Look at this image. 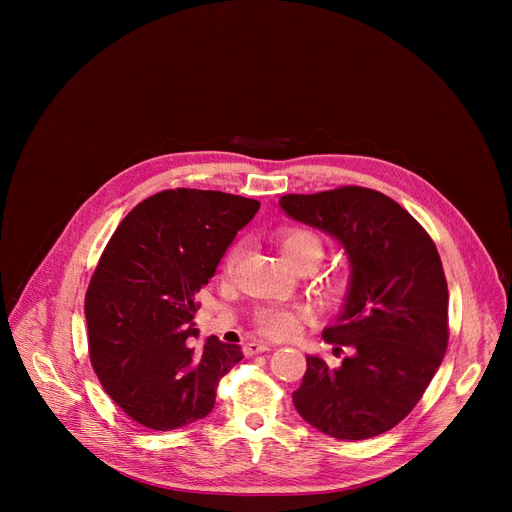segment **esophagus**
Here are the masks:
<instances>
[{"instance_id": "obj_1", "label": "esophagus", "mask_w": 512, "mask_h": 512, "mask_svg": "<svg viewBox=\"0 0 512 512\" xmlns=\"http://www.w3.org/2000/svg\"><path fill=\"white\" fill-rule=\"evenodd\" d=\"M267 350H271V344H265V342H247L245 348H243V352H245L247 356L259 354V352H267Z\"/></svg>"}]
</instances>
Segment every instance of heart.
<instances>
[{
    "label": "heart",
    "mask_w": 512,
    "mask_h": 512,
    "mask_svg": "<svg viewBox=\"0 0 512 512\" xmlns=\"http://www.w3.org/2000/svg\"><path fill=\"white\" fill-rule=\"evenodd\" d=\"M279 251L283 259L300 271H312L314 267L320 265L326 253V245L310 229L304 227H287L279 233ZM241 247H235L229 251L223 263L225 275H231L239 261H241ZM330 289H338V281L328 279ZM304 318L302 310L294 308H279V306H263L255 312V326L261 334L269 338H287L291 334H296L300 328V320Z\"/></svg>",
    "instance_id": "1"
}]
</instances>
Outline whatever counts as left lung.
I'll return each mask as SVG.
<instances>
[{
  "label": "left lung",
  "instance_id": "left-lung-1",
  "mask_svg": "<svg viewBox=\"0 0 512 512\" xmlns=\"http://www.w3.org/2000/svg\"><path fill=\"white\" fill-rule=\"evenodd\" d=\"M287 216L332 235L350 261L348 294L328 344L338 367L306 356L294 405L336 440H369L417 405L448 348V281L431 237L393 198L360 186L285 194Z\"/></svg>",
  "mask_w": 512,
  "mask_h": 512
}]
</instances>
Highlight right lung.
<instances>
[{
    "label": "right lung",
    "mask_w": 512,
    "mask_h": 512,
    "mask_svg": "<svg viewBox=\"0 0 512 512\" xmlns=\"http://www.w3.org/2000/svg\"><path fill=\"white\" fill-rule=\"evenodd\" d=\"M259 202L176 188L139 202L107 243L85 314L89 356L105 393L139 425L172 431L206 417L216 387L243 358L239 344L206 338L196 294L214 275Z\"/></svg>",
    "instance_id": "obj_1"
}]
</instances>
